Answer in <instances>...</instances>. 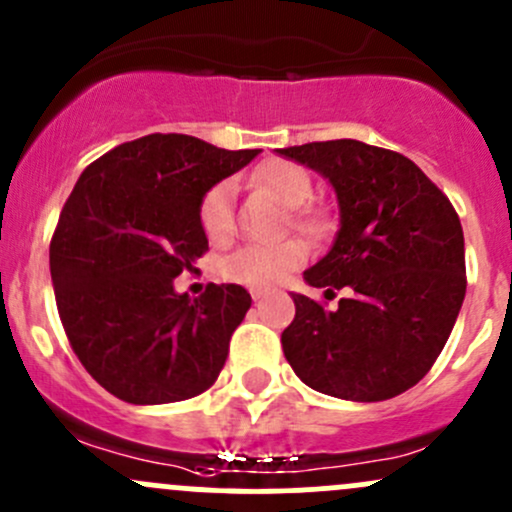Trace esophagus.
<instances>
[{
	"label": "esophagus",
	"instance_id": "obj_1",
	"mask_svg": "<svg viewBox=\"0 0 512 512\" xmlns=\"http://www.w3.org/2000/svg\"><path fill=\"white\" fill-rule=\"evenodd\" d=\"M266 293H268V291H263V288H251V298H254V300L266 298Z\"/></svg>",
	"mask_w": 512,
	"mask_h": 512
}]
</instances>
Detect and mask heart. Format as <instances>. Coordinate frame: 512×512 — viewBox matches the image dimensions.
<instances>
[{
	"label": "heart",
	"mask_w": 512,
	"mask_h": 512,
	"mask_svg": "<svg viewBox=\"0 0 512 512\" xmlns=\"http://www.w3.org/2000/svg\"><path fill=\"white\" fill-rule=\"evenodd\" d=\"M254 179L263 192L271 194L286 209L305 207L310 194H313V182H310L308 172L303 167L291 165V162H271V165L261 167ZM231 197H234V192H231V184L226 182L217 184L204 194L202 207H199V221H202V229L209 236V241H224L231 234V226H234ZM293 224L298 229L310 231V234L320 229V219L303 212L293 214ZM305 256H308V251L300 241H283L276 246H244V249L224 258L221 271L231 281L266 288L283 281L293 268H298L305 261Z\"/></svg>",
	"instance_id": "heart-1"
}]
</instances>
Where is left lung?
Instances as JSON below:
<instances>
[{"mask_svg":"<svg viewBox=\"0 0 512 512\" xmlns=\"http://www.w3.org/2000/svg\"><path fill=\"white\" fill-rule=\"evenodd\" d=\"M335 189L340 229L303 273L335 310L293 293L281 342L288 365L315 392L382 402L414 387L449 340L466 295L463 229L449 197L409 157L360 140L276 150Z\"/></svg>","mask_w":512,"mask_h":512,"instance_id":"8db88e82","label":"left lung"}]
</instances>
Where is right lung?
Returning a JSON list of instances; mask_svg holds the SVG:
<instances>
[{
  "instance_id": "add662e5",
  "label": "right lung",
  "mask_w": 512,
  "mask_h": 512,
  "mask_svg": "<svg viewBox=\"0 0 512 512\" xmlns=\"http://www.w3.org/2000/svg\"><path fill=\"white\" fill-rule=\"evenodd\" d=\"M258 152L145 135L88 165L63 204L49 251L63 330L86 372L123 402H182L217 382L251 295L209 283L189 298L175 278L209 249L204 194Z\"/></svg>"
}]
</instances>
